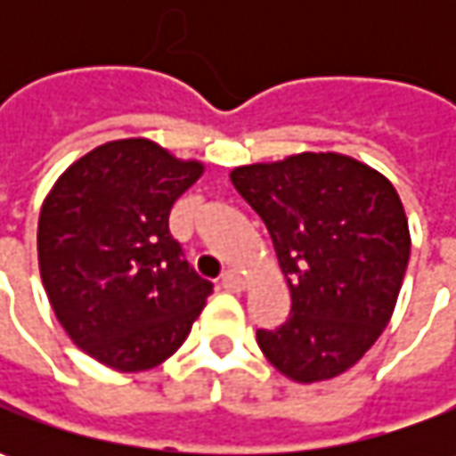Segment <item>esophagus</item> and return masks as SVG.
Masks as SVG:
<instances>
[{
	"mask_svg": "<svg viewBox=\"0 0 456 456\" xmlns=\"http://www.w3.org/2000/svg\"><path fill=\"white\" fill-rule=\"evenodd\" d=\"M243 287H246V281H243V276H238L236 272H225L220 276V289L243 291Z\"/></svg>",
	"mask_w": 456,
	"mask_h": 456,
	"instance_id": "obj_1",
	"label": "esophagus"
}]
</instances>
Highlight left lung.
Segmentation results:
<instances>
[{
  "instance_id": "1",
  "label": "left lung",
  "mask_w": 456,
  "mask_h": 456,
  "mask_svg": "<svg viewBox=\"0 0 456 456\" xmlns=\"http://www.w3.org/2000/svg\"><path fill=\"white\" fill-rule=\"evenodd\" d=\"M231 183L266 223L291 314L258 330L261 353L297 383L353 368L380 338L411 254L395 187L338 151L236 167Z\"/></svg>"
}]
</instances>
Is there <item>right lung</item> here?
<instances>
[{
    "instance_id": "obj_1",
    "label": "right lung",
    "mask_w": 456,
    "mask_h": 456,
    "mask_svg": "<svg viewBox=\"0 0 456 456\" xmlns=\"http://www.w3.org/2000/svg\"><path fill=\"white\" fill-rule=\"evenodd\" d=\"M202 169L150 139H118L73 162L45 198L37 258L50 306L114 370L165 362L213 291L169 236V210Z\"/></svg>"
}]
</instances>
